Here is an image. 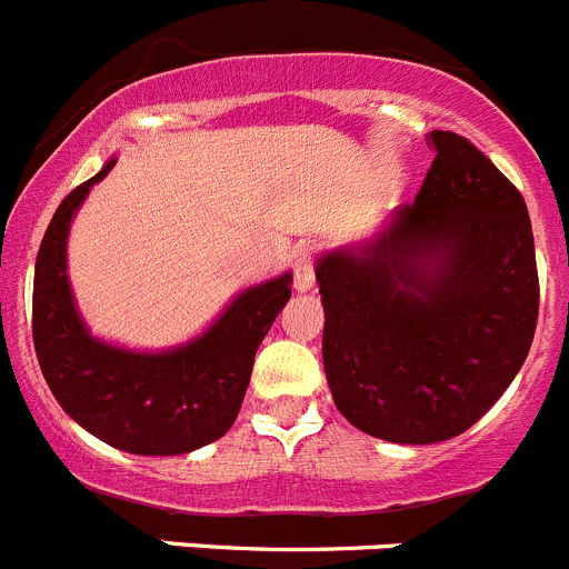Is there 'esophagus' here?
<instances>
[{
  "instance_id": "34e87169",
  "label": "esophagus",
  "mask_w": 569,
  "mask_h": 569,
  "mask_svg": "<svg viewBox=\"0 0 569 569\" xmlns=\"http://www.w3.org/2000/svg\"><path fill=\"white\" fill-rule=\"evenodd\" d=\"M312 288H316V268H312V259L301 253L299 262H296V290L307 293Z\"/></svg>"
}]
</instances>
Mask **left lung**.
<instances>
[{"label":"left lung","instance_id":"obj_1","mask_svg":"<svg viewBox=\"0 0 569 569\" xmlns=\"http://www.w3.org/2000/svg\"><path fill=\"white\" fill-rule=\"evenodd\" d=\"M430 144L413 203L316 259L335 408L393 443L469 430L522 369L539 316L519 189L458 133L430 131Z\"/></svg>","mask_w":569,"mask_h":569}]
</instances>
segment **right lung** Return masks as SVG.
Here are the masks:
<instances>
[{"label":"right lung","mask_w":569,"mask_h":569,"mask_svg":"<svg viewBox=\"0 0 569 569\" xmlns=\"http://www.w3.org/2000/svg\"><path fill=\"white\" fill-rule=\"evenodd\" d=\"M117 159L63 198L32 281V340L52 397L83 430L133 456H187L229 432L251 382L253 355L290 299L293 273L240 290L187 343L128 349L91 335L67 270L69 229Z\"/></svg>","instance_id":"obj_1"}]
</instances>
